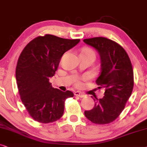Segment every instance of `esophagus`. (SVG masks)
<instances>
[{"mask_svg": "<svg viewBox=\"0 0 147 147\" xmlns=\"http://www.w3.org/2000/svg\"><path fill=\"white\" fill-rule=\"evenodd\" d=\"M75 95L76 96H78V97H83L85 96V95L83 93H81V92L80 91H76L75 92Z\"/></svg>", "mask_w": 147, "mask_h": 147, "instance_id": "esophagus-1", "label": "esophagus"}]
</instances>
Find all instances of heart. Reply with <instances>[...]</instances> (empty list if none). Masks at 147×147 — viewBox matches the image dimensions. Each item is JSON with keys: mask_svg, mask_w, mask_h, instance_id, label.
<instances>
[{"mask_svg": "<svg viewBox=\"0 0 147 147\" xmlns=\"http://www.w3.org/2000/svg\"><path fill=\"white\" fill-rule=\"evenodd\" d=\"M82 52H93V53H94V52L92 51L91 50H90V49L89 48H85L84 49V50H83V51Z\"/></svg>", "mask_w": 147, "mask_h": 147, "instance_id": "obj_1", "label": "heart"}]
</instances>
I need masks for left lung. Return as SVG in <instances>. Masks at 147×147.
Segmentation results:
<instances>
[{
  "label": "left lung",
  "mask_w": 147,
  "mask_h": 147,
  "mask_svg": "<svg viewBox=\"0 0 147 147\" xmlns=\"http://www.w3.org/2000/svg\"><path fill=\"white\" fill-rule=\"evenodd\" d=\"M83 42L98 51L101 70L96 83L105 89L102 99H93L95 104L85 116L96 124L112 122L122 113L134 87V72L130 58L114 41L103 37L85 39Z\"/></svg>",
  "instance_id": "obj_1"
}]
</instances>
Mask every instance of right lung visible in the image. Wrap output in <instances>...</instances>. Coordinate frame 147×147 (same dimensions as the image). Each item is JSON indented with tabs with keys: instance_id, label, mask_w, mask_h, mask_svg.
<instances>
[{
	"instance_id": "obj_1",
	"label": "right lung",
	"mask_w": 147,
	"mask_h": 147,
	"mask_svg": "<svg viewBox=\"0 0 147 147\" xmlns=\"http://www.w3.org/2000/svg\"><path fill=\"white\" fill-rule=\"evenodd\" d=\"M79 42V39L46 34L31 40L21 52L16 67L19 93L27 112L37 122L46 124L59 120L65 100L74 96L70 91L54 89L49 80L55 74L64 52Z\"/></svg>"
}]
</instances>
